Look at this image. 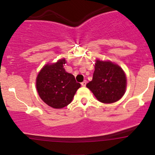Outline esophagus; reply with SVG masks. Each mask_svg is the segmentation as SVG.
Segmentation results:
<instances>
[{
	"label": "esophagus",
	"mask_w": 155,
	"mask_h": 155,
	"mask_svg": "<svg viewBox=\"0 0 155 155\" xmlns=\"http://www.w3.org/2000/svg\"><path fill=\"white\" fill-rule=\"evenodd\" d=\"M86 84H87V81L85 80V81H83V82H82V83H81V85H82V86L85 87V85H86Z\"/></svg>",
	"instance_id": "34e87169"
}]
</instances>
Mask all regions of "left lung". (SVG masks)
Wrapping results in <instances>:
<instances>
[{"instance_id": "left-lung-1", "label": "left lung", "mask_w": 155, "mask_h": 155, "mask_svg": "<svg viewBox=\"0 0 155 155\" xmlns=\"http://www.w3.org/2000/svg\"><path fill=\"white\" fill-rule=\"evenodd\" d=\"M126 81L125 74L118 65L97 60L93 79L86 86L98 101L112 104L122 97L125 92Z\"/></svg>"}]
</instances>
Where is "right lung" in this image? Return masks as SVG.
Returning a JSON list of instances; mask_svg holds the SVG:
<instances>
[{
	"label": "right lung",
	"instance_id": "add662e5",
	"mask_svg": "<svg viewBox=\"0 0 155 155\" xmlns=\"http://www.w3.org/2000/svg\"><path fill=\"white\" fill-rule=\"evenodd\" d=\"M65 59L47 64L37 77V89L40 98L49 107L61 109L71 103L77 89L81 86L73 75L67 73L63 64Z\"/></svg>",
	"mask_w": 155,
	"mask_h": 155
}]
</instances>
